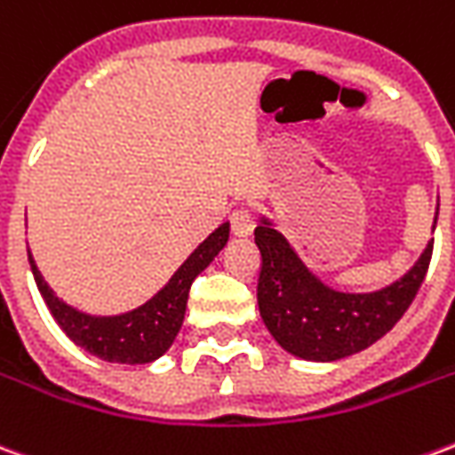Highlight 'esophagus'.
Masks as SVG:
<instances>
[{
    "label": "esophagus",
    "mask_w": 455,
    "mask_h": 455,
    "mask_svg": "<svg viewBox=\"0 0 455 455\" xmlns=\"http://www.w3.org/2000/svg\"><path fill=\"white\" fill-rule=\"evenodd\" d=\"M228 221H231V231L236 234V236H248L251 231H253V217H251V212L248 209H234L231 212V217H228Z\"/></svg>",
    "instance_id": "obj_1"
}]
</instances>
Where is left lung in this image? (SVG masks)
I'll return each instance as SVG.
<instances>
[{"instance_id":"obj_1","label":"left lung","mask_w":455,"mask_h":455,"mask_svg":"<svg viewBox=\"0 0 455 455\" xmlns=\"http://www.w3.org/2000/svg\"><path fill=\"white\" fill-rule=\"evenodd\" d=\"M256 246L263 258L258 309L267 331L297 358L329 363L365 351L400 322L429 270L434 238L407 275L365 295L324 285L267 219L256 227Z\"/></svg>"}]
</instances>
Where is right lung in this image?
Segmentation results:
<instances>
[{
  "mask_svg": "<svg viewBox=\"0 0 455 455\" xmlns=\"http://www.w3.org/2000/svg\"><path fill=\"white\" fill-rule=\"evenodd\" d=\"M227 241L228 224H221L189 253L188 260L178 267V273L170 277L168 285L158 295L150 297L139 309L116 316L84 315L65 305L38 273L31 253H28V263L38 292L51 309V315L77 346H83L84 351H90L102 361L139 365V363H153L172 346L185 319L189 287L195 277L214 260V256H219V251L227 246Z\"/></svg>",
  "mask_w": 455,
  "mask_h": 455,
  "instance_id": "add662e5",
  "label": "right lung"
}]
</instances>
